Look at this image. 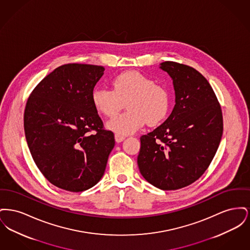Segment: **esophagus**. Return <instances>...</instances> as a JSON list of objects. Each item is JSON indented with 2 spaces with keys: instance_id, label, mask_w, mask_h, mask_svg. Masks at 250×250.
I'll use <instances>...</instances> for the list:
<instances>
[{
  "instance_id": "34e87169",
  "label": "esophagus",
  "mask_w": 250,
  "mask_h": 250,
  "mask_svg": "<svg viewBox=\"0 0 250 250\" xmlns=\"http://www.w3.org/2000/svg\"><path fill=\"white\" fill-rule=\"evenodd\" d=\"M125 139V136H122V135H119V134H115V141H116L117 143L123 142Z\"/></svg>"
}]
</instances>
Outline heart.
I'll use <instances>...</instances> for the list:
<instances>
[{"mask_svg":"<svg viewBox=\"0 0 250 250\" xmlns=\"http://www.w3.org/2000/svg\"><path fill=\"white\" fill-rule=\"evenodd\" d=\"M112 90L95 88L92 102L95 109L112 118L125 106L124 112L107 123V127L119 135H129L146 123L153 126L164 121L170 107V94L166 87L138 71L121 73L113 78Z\"/></svg>","mask_w":250,"mask_h":250,"instance_id":"1","label":"heart"}]
</instances>
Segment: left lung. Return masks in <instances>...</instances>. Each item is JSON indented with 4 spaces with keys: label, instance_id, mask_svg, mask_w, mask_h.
<instances>
[{
    "label": "left lung",
    "instance_id": "left-lung-1",
    "mask_svg": "<svg viewBox=\"0 0 250 250\" xmlns=\"http://www.w3.org/2000/svg\"><path fill=\"white\" fill-rule=\"evenodd\" d=\"M173 81L175 106L155 130L141 137L140 171L162 190H176L197 181L211 164L223 133V116L213 88L189 65L161 63Z\"/></svg>",
    "mask_w": 250,
    "mask_h": 250
}]
</instances>
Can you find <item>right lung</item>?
I'll return each mask as SVG.
<instances>
[{
    "label": "right lung",
    "mask_w": 250,
    "mask_h": 250,
    "mask_svg": "<svg viewBox=\"0 0 250 250\" xmlns=\"http://www.w3.org/2000/svg\"><path fill=\"white\" fill-rule=\"evenodd\" d=\"M105 68L67 63L45 77L29 96L24 131L31 155L49 183L82 192L103 176L115 145L92 102Z\"/></svg>",
    "instance_id": "add662e5"
}]
</instances>
